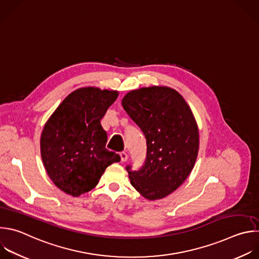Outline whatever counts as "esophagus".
I'll use <instances>...</instances> for the list:
<instances>
[{
  "label": "esophagus",
  "mask_w": 259,
  "mask_h": 259,
  "mask_svg": "<svg viewBox=\"0 0 259 259\" xmlns=\"http://www.w3.org/2000/svg\"><path fill=\"white\" fill-rule=\"evenodd\" d=\"M120 156H121V160H122L123 162H125V161L128 159V154H127L126 152H124V151L120 153Z\"/></svg>",
  "instance_id": "1"
}]
</instances>
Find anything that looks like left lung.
Masks as SVG:
<instances>
[{"label": "left lung", "instance_id": "obj_1", "mask_svg": "<svg viewBox=\"0 0 259 259\" xmlns=\"http://www.w3.org/2000/svg\"><path fill=\"white\" fill-rule=\"evenodd\" d=\"M122 106L146 138L144 164L126 169L131 185L146 199H160L179 188L190 175L199 148V133L183 97L165 86L128 93Z\"/></svg>", "mask_w": 259, "mask_h": 259}]
</instances>
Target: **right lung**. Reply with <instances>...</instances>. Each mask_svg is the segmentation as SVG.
I'll use <instances>...</instances> for the list:
<instances>
[{"mask_svg": "<svg viewBox=\"0 0 259 259\" xmlns=\"http://www.w3.org/2000/svg\"><path fill=\"white\" fill-rule=\"evenodd\" d=\"M118 92L83 88L71 93L46 123L40 154L54 184L72 196L94 189L119 154L106 148L107 132L101 120Z\"/></svg>", "mask_w": 259, "mask_h": 259, "instance_id": "1", "label": "right lung"}]
</instances>
